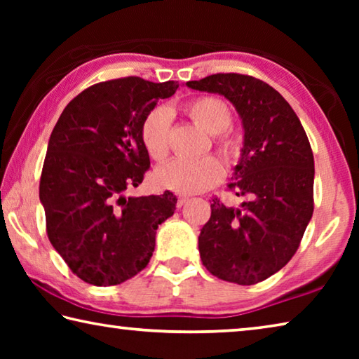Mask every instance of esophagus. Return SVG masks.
I'll use <instances>...</instances> for the list:
<instances>
[{
	"label": "esophagus",
	"instance_id": "1",
	"mask_svg": "<svg viewBox=\"0 0 359 359\" xmlns=\"http://www.w3.org/2000/svg\"><path fill=\"white\" fill-rule=\"evenodd\" d=\"M188 196H185V194H179V198H177V208H182V205H184L185 203H188Z\"/></svg>",
	"mask_w": 359,
	"mask_h": 359
}]
</instances>
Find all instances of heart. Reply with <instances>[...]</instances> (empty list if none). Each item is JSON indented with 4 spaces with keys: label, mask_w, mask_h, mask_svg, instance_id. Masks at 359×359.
<instances>
[{
    "label": "heart",
    "mask_w": 359,
    "mask_h": 359,
    "mask_svg": "<svg viewBox=\"0 0 359 359\" xmlns=\"http://www.w3.org/2000/svg\"><path fill=\"white\" fill-rule=\"evenodd\" d=\"M184 112L194 123L214 135L215 147L228 161L239 156V141L229 133L233 123V111L226 101L217 96H198L187 102ZM169 135H171V115L165 107H156L145 115L139 136L147 155L155 161H163L169 155ZM224 169L215 156L199 160H177L156 169L155 184L161 190H171L182 194H193L209 190L223 179Z\"/></svg>",
    "instance_id": "b5f03b06"
}]
</instances>
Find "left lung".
<instances>
[{"mask_svg":"<svg viewBox=\"0 0 359 359\" xmlns=\"http://www.w3.org/2000/svg\"><path fill=\"white\" fill-rule=\"evenodd\" d=\"M223 95L244 125V149L228 188L241 208L212 198L199 234V255L212 276L255 285L293 258L313 214V154L287 100L259 79L218 72L187 83Z\"/></svg>","mask_w":359,"mask_h":359,"instance_id":"obj_1","label":"left lung"}]
</instances>
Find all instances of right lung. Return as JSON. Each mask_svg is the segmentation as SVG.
<instances>
[{"label": "right lung", "mask_w": 359, "mask_h": 359, "mask_svg": "<svg viewBox=\"0 0 359 359\" xmlns=\"http://www.w3.org/2000/svg\"><path fill=\"white\" fill-rule=\"evenodd\" d=\"M179 88L130 76L95 83L60 115L39 182L46 231L72 274L96 287L135 277L155 250L158 224L177 198L125 196L150 158L139 136L145 115Z\"/></svg>", "instance_id": "obj_1"}]
</instances>
